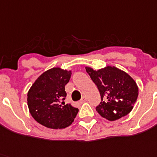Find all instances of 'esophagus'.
Returning a JSON list of instances; mask_svg holds the SVG:
<instances>
[{
	"label": "esophagus",
	"instance_id": "34e87169",
	"mask_svg": "<svg viewBox=\"0 0 157 157\" xmlns=\"http://www.w3.org/2000/svg\"><path fill=\"white\" fill-rule=\"evenodd\" d=\"M87 101V99H86V97H83L82 98H81V101H80V104H83V103H85V101Z\"/></svg>",
	"mask_w": 157,
	"mask_h": 157
}]
</instances>
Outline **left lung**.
<instances>
[{
    "label": "left lung",
    "mask_w": 157,
    "mask_h": 157,
    "mask_svg": "<svg viewBox=\"0 0 157 157\" xmlns=\"http://www.w3.org/2000/svg\"><path fill=\"white\" fill-rule=\"evenodd\" d=\"M86 72L100 92L101 102L96 110L101 117L113 121L132 111L138 97V87L129 75L112 66L97 71L86 67Z\"/></svg>",
    "instance_id": "8db88e82"
}]
</instances>
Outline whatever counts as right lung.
Wrapping results in <instances>:
<instances>
[{
  "label": "right lung",
  "mask_w": 157,
  "mask_h": 157,
  "mask_svg": "<svg viewBox=\"0 0 157 157\" xmlns=\"http://www.w3.org/2000/svg\"><path fill=\"white\" fill-rule=\"evenodd\" d=\"M71 71L52 68L40 75L28 93V106L32 117L49 128L68 127L73 122L78 109L64 103L65 85Z\"/></svg>",
  "instance_id": "1"
}]
</instances>
